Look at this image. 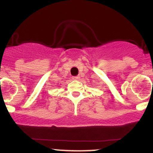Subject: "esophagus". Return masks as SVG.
Returning <instances> with one entry per match:
<instances>
[{
	"label": "esophagus",
	"instance_id": "esophagus-1",
	"mask_svg": "<svg viewBox=\"0 0 153 153\" xmlns=\"http://www.w3.org/2000/svg\"><path fill=\"white\" fill-rule=\"evenodd\" d=\"M72 79H73L74 80H79L80 79V76H73L72 77Z\"/></svg>",
	"mask_w": 153,
	"mask_h": 153
}]
</instances>
